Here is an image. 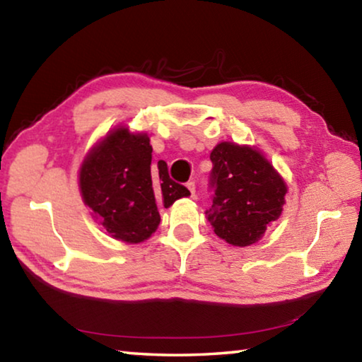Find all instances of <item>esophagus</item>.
I'll return each instance as SVG.
<instances>
[{
	"mask_svg": "<svg viewBox=\"0 0 362 362\" xmlns=\"http://www.w3.org/2000/svg\"><path fill=\"white\" fill-rule=\"evenodd\" d=\"M187 188L189 189V193H192V196H194V193H196V183L193 180L187 182Z\"/></svg>",
	"mask_w": 362,
	"mask_h": 362,
	"instance_id": "34e87169",
	"label": "esophagus"
}]
</instances>
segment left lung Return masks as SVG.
I'll list each match as a JSON object with an SVG mask.
<instances>
[{
    "label": "left lung",
    "mask_w": 362,
    "mask_h": 362,
    "mask_svg": "<svg viewBox=\"0 0 362 362\" xmlns=\"http://www.w3.org/2000/svg\"><path fill=\"white\" fill-rule=\"evenodd\" d=\"M209 189L212 206L206 211L216 235L233 246H250L283 212L284 180L263 155L231 142L211 153Z\"/></svg>",
    "instance_id": "left-lung-1"
}]
</instances>
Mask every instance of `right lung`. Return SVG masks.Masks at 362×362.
I'll list each match as a JSON object with an SVG mask.
<instances>
[{
	"instance_id": "right-lung-1",
	"label": "right lung",
	"mask_w": 362,
	"mask_h": 362,
	"mask_svg": "<svg viewBox=\"0 0 362 362\" xmlns=\"http://www.w3.org/2000/svg\"><path fill=\"white\" fill-rule=\"evenodd\" d=\"M150 139L118 127L86 156L79 169L84 203L115 240L137 244L158 228V204L188 196L169 177L168 164L151 166Z\"/></svg>"
}]
</instances>
